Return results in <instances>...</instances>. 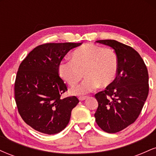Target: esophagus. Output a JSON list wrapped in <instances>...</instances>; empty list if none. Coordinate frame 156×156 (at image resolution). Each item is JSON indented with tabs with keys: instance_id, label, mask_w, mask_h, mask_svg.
Listing matches in <instances>:
<instances>
[{
	"instance_id": "esophagus-1",
	"label": "esophagus",
	"mask_w": 156,
	"mask_h": 156,
	"mask_svg": "<svg viewBox=\"0 0 156 156\" xmlns=\"http://www.w3.org/2000/svg\"><path fill=\"white\" fill-rule=\"evenodd\" d=\"M87 96H81V97H79L78 98V99H79V101H84L85 99H87Z\"/></svg>"
}]
</instances>
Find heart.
Returning <instances> with one entry per match:
<instances>
[{
	"instance_id": "1",
	"label": "heart",
	"mask_w": 156,
	"mask_h": 156,
	"mask_svg": "<svg viewBox=\"0 0 156 156\" xmlns=\"http://www.w3.org/2000/svg\"><path fill=\"white\" fill-rule=\"evenodd\" d=\"M72 60L62 61L58 66V74L70 87H75L83 78L80 85L72 89L76 94L91 92L101 87H107L117 75L119 60L112 48H103L94 44H87L77 48L71 55Z\"/></svg>"
}]
</instances>
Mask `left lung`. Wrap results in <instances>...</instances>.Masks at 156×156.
<instances>
[{
  "label": "left lung",
  "mask_w": 156,
  "mask_h": 156,
  "mask_svg": "<svg viewBox=\"0 0 156 156\" xmlns=\"http://www.w3.org/2000/svg\"><path fill=\"white\" fill-rule=\"evenodd\" d=\"M96 42L114 50L119 68L114 81L95 94L98 107L94 117L105 132L117 133L133 124L142 110L149 93L147 69L133 48L113 39Z\"/></svg>",
  "instance_id": "obj_1"
}]
</instances>
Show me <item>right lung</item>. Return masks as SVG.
Returning a JSON list of instances; mask_svg holds the SVG:
<instances>
[{
	"label": "right lung",
	"instance_id": "1",
	"mask_svg": "<svg viewBox=\"0 0 156 156\" xmlns=\"http://www.w3.org/2000/svg\"><path fill=\"white\" fill-rule=\"evenodd\" d=\"M82 43H45L36 47L20 64L15 98L20 115L32 128L46 134L64 129L78 104L76 96L62 98L67 87L58 66L67 53Z\"/></svg>",
	"mask_w": 156,
	"mask_h": 156
}]
</instances>
